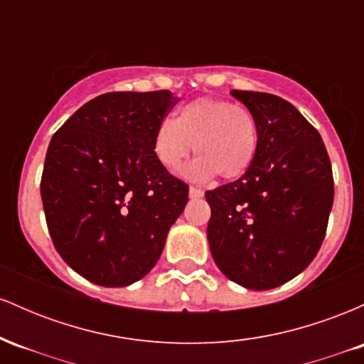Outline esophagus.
<instances>
[{"mask_svg":"<svg viewBox=\"0 0 364 364\" xmlns=\"http://www.w3.org/2000/svg\"><path fill=\"white\" fill-rule=\"evenodd\" d=\"M188 193H190V198H202L203 196V191L195 186H190V191H188Z\"/></svg>","mask_w":364,"mask_h":364,"instance_id":"obj_1","label":"esophagus"}]
</instances>
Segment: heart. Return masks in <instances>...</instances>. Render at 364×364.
<instances>
[{
  "label": "heart",
  "mask_w": 364,
  "mask_h": 364,
  "mask_svg": "<svg viewBox=\"0 0 364 364\" xmlns=\"http://www.w3.org/2000/svg\"><path fill=\"white\" fill-rule=\"evenodd\" d=\"M154 154L166 169H176L190 156L198 157L181 174L191 181H225L241 178L253 164L258 147V124L253 112L224 99L198 97L183 104L174 119L159 123Z\"/></svg>",
  "instance_id": "1"
}]
</instances>
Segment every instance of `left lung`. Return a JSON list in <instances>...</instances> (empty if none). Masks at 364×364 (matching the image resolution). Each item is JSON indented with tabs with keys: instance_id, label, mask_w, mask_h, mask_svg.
<instances>
[{
	"instance_id": "left-lung-1",
	"label": "left lung",
	"mask_w": 364,
	"mask_h": 364,
	"mask_svg": "<svg viewBox=\"0 0 364 364\" xmlns=\"http://www.w3.org/2000/svg\"><path fill=\"white\" fill-rule=\"evenodd\" d=\"M253 112L258 147L237 181L207 191V237L225 277L246 289L282 286L318 253L333 203L320 133L277 95L231 90Z\"/></svg>"
}]
</instances>
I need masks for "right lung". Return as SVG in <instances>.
<instances>
[{
  "mask_svg": "<svg viewBox=\"0 0 364 364\" xmlns=\"http://www.w3.org/2000/svg\"><path fill=\"white\" fill-rule=\"evenodd\" d=\"M176 99L169 90L109 92L54 133L41 196L54 248L87 281L123 287L156 265L188 185L154 154V133Z\"/></svg>",
  "mask_w": 364,
  "mask_h": 364,
  "instance_id": "add662e5",
  "label": "right lung"
}]
</instances>
